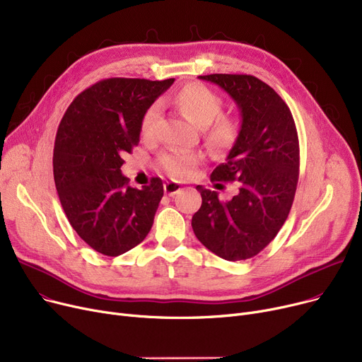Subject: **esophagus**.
Wrapping results in <instances>:
<instances>
[{
	"mask_svg": "<svg viewBox=\"0 0 362 362\" xmlns=\"http://www.w3.org/2000/svg\"><path fill=\"white\" fill-rule=\"evenodd\" d=\"M180 189H182V186L177 182H167L164 185V192L167 195H176L180 192Z\"/></svg>",
	"mask_w": 362,
	"mask_h": 362,
	"instance_id": "34e87169",
	"label": "esophagus"
}]
</instances>
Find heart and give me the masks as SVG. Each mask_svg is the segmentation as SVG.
<instances>
[{
  "instance_id": "obj_1",
  "label": "heart",
  "mask_w": 362,
  "mask_h": 362,
  "mask_svg": "<svg viewBox=\"0 0 362 362\" xmlns=\"http://www.w3.org/2000/svg\"><path fill=\"white\" fill-rule=\"evenodd\" d=\"M175 103L180 112L201 127L204 140L214 153L229 152L240 137V122L232 115H225L223 99L210 87L189 83L175 93ZM160 115V106L151 105L140 121V132L144 137H152ZM202 155L195 151L175 149L160 156V167L176 179H187L194 175L201 164Z\"/></svg>"
}]
</instances>
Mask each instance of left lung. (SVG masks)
Segmentation results:
<instances>
[{
    "label": "left lung",
    "mask_w": 362,
    "mask_h": 362,
    "mask_svg": "<svg viewBox=\"0 0 362 362\" xmlns=\"http://www.w3.org/2000/svg\"><path fill=\"white\" fill-rule=\"evenodd\" d=\"M201 80L222 87L241 111V130L226 163L211 173V182H237L229 201L197 186L202 197L192 229L202 245L225 260L255 257L288 217L298 182V137L287 103L253 75L210 74Z\"/></svg>",
    "instance_id": "left-lung-1"
}]
</instances>
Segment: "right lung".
I'll use <instances>...</instances> for the list:
<instances>
[{"label":"right lung","instance_id":"right-lung-1","mask_svg":"<svg viewBox=\"0 0 362 362\" xmlns=\"http://www.w3.org/2000/svg\"><path fill=\"white\" fill-rule=\"evenodd\" d=\"M175 78H106L68 106L54 140L53 175L71 226L93 250L119 256L142 243L164 195L163 180L137 189L121 175L146 109Z\"/></svg>","mask_w":362,"mask_h":362}]
</instances>
